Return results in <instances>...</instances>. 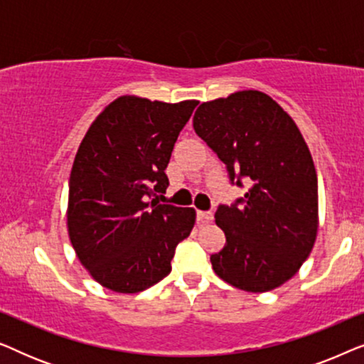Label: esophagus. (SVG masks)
Returning a JSON list of instances; mask_svg holds the SVG:
<instances>
[{"instance_id": "esophagus-1", "label": "esophagus", "mask_w": 364, "mask_h": 364, "mask_svg": "<svg viewBox=\"0 0 364 364\" xmlns=\"http://www.w3.org/2000/svg\"><path fill=\"white\" fill-rule=\"evenodd\" d=\"M213 218V213L210 210H197V220L202 223L210 222Z\"/></svg>"}]
</instances>
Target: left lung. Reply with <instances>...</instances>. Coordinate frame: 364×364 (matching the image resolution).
Wrapping results in <instances>:
<instances>
[{
	"label": "left lung",
	"instance_id": "obj_1",
	"mask_svg": "<svg viewBox=\"0 0 364 364\" xmlns=\"http://www.w3.org/2000/svg\"><path fill=\"white\" fill-rule=\"evenodd\" d=\"M197 136L225 164L245 196L220 203L217 225L225 247L210 255L223 282L262 293L283 285L310 255L318 230V178L293 119L260 91L203 102L193 116Z\"/></svg>",
	"mask_w": 364,
	"mask_h": 364
}]
</instances>
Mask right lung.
<instances>
[{
    "label": "right lung",
    "instance_id": "1",
    "mask_svg": "<svg viewBox=\"0 0 364 364\" xmlns=\"http://www.w3.org/2000/svg\"><path fill=\"white\" fill-rule=\"evenodd\" d=\"M197 104L119 97L77 149L69 177V238L86 270L109 290L137 293L156 285L191 235L196 210L154 197L166 193L173 144Z\"/></svg>",
    "mask_w": 364,
    "mask_h": 364
}]
</instances>
